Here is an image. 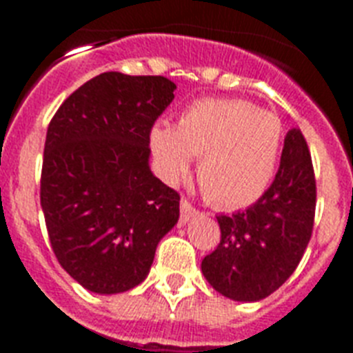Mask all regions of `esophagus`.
<instances>
[{
	"label": "esophagus",
	"instance_id": "obj_1",
	"mask_svg": "<svg viewBox=\"0 0 353 353\" xmlns=\"http://www.w3.org/2000/svg\"><path fill=\"white\" fill-rule=\"evenodd\" d=\"M179 209H181V214H179V221H181V223H187V221L196 214V207H194L187 198H181Z\"/></svg>",
	"mask_w": 353,
	"mask_h": 353
}]
</instances>
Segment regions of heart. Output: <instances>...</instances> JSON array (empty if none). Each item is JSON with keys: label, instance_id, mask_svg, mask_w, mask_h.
I'll list each match as a JSON object with an SVG mask.
<instances>
[{"label": "heart", "instance_id": "b5f03b06", "mask_svg": "<svg viewBox=\"0 0 353 353\" xmlns=\"http://www.w3.org/2000/svg\"><path fill=\"white\" fill-rule=\"evenodd\" d=\"M150 146L161 176L177 181L199 157L198 183L221 209L252 205L273 181L282 148V124L251 102L203 99L179 113L176 128L157 122Z\"/></svg>", "mask_w": 353, "mask_h": 353}]
</instances>
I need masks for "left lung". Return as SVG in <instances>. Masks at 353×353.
Masks as SVG:
<instances>
[{
  "label": "left lung",
  "mask_w": 353,
  "mask_h": 353,
  "mask_svg": "<svg viewBox=\"0 0 353 353\" xmlns=\"http://www.w3.org/2000/svg\"><path fill=\"white\" fill-rule=\"evenodd\" d=\"M317 187L312 155L299 128L288 132L280 168L256 203L232 216H216L221 240L201 262L218 293L256 302L276 291L301 262L312 238Z\"/></svg>",
  "instance_id": "1"
}]
</instances>
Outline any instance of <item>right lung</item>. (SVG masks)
Here are the masks:
<instances>
[{"label": "right lung", "mask_w": 353, "mask_h": 353, "mask_svg": "<svg viewBox=\"0 0 353 353\" xmlns=\"http://www.w3.org/2000/svg\"><path fill=\"white\" fill-rule=\"evenodd\" d=\"M174 90L165 77L108 71L71 93L47 128L41 210L58 262L88 291L141 284L179 220V194L148 165L150 132Z\"/></svg>", "instance_id": "right-lung-1"}]
</instances>
